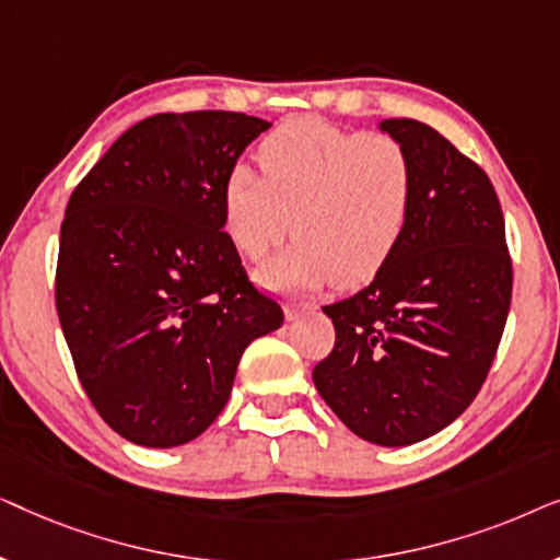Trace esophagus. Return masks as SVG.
<instances>
[{
	"mask_svg": "<svg viewBox=\"0 0 560 560\" xmlns=\"http://www.w3.org/2000/svg\"><path fill=\"white\" fill-rule=\"evenodd\" d=\"M311 313H316L313 303H285V320H301Z\"/></svg>",
	"mask_w": 560,
	"mask_h": 560,
	"instance_id": "34e87169",
	"label": "esophagus"
}]
</instances>
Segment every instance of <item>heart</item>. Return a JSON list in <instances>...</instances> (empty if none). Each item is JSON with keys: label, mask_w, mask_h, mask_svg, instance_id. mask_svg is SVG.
Returning <instances> with one entry per match:
<instances>
[{"label": "heart", "mask_w": 560, "mask_h": 560, "mask_svg": "<svg viewBox=\"0 0 560 560\" xmlns=\"http://www.w3.org/2000/svg\"><path fill=\"white\" fill-rule=\"evenodd\" d=\"M262 175L236 165L221 209L236 249L259 259L298 234L257 278L272 290L370 282L400 247L412 171L393 137L359 135L320 119H293L259 144Z\"/></svg>", "instance_id": "obj_1"}]
</instances>
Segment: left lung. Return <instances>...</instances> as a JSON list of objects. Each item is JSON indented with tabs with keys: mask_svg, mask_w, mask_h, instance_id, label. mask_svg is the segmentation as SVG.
<instances>
[{
	"mask_svg": "<svg viewBox=\"0 0 560 560\" xmlns=\"http://www.w3.org/2000/svg\"><path fill=\"white\" fill-rule=\"evenodd\" d=\"M412 171L408 229L357 295L326 305L334 351L318 395L359 439L397 448L431 439L485 385L508 324L512 262L487 173L416 119H382Z\"/></svg>",
	"mask_w": 560,
	"mask_h": 560,
	"instance_id": "obj_1",
	"label": "left lung"
}]
</instances>
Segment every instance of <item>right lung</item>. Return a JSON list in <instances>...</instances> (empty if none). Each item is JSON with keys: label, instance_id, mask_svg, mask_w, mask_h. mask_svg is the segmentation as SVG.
I'll return each instance as SVG.
<instances>
[{"label": "right lung", "instance_id": "add662e5", "mask_svg": "<svg viewBox=\"0 0 560 560\" xmlns=\"http://www.w3.org/2000/svg\"><path fill=\"white\" fill-rule=\"evenodd\" d=\"M272 125L155 114L86 173L60 226L56 308L75 372L121 439L173 448L209 428L244 349L282 326L224 232L226 175Z\"/></svg>", "mask_w": 560, "mask_h": 560}]
</instances>
